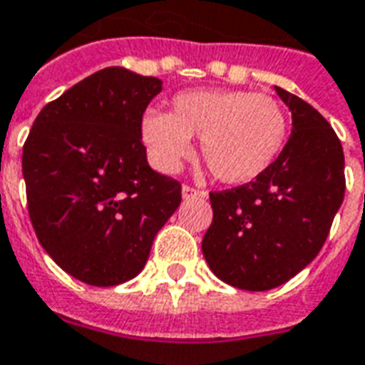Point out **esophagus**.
<instances>
[{"instance_id": "esophagus-1", "label": "esophagus", "mask_w": 365, "mask_h": 365, "mask_svg": "<svg viewBox=\"0 0 365 365\" xmlns=\"http://www.w3.org/2000/svg\"><path fill=\"white\" fill-rule=\"evenodd\" d=\"M182 197L187 201V199H193V197H205V193H203V191L195 190V187H191V185H183Z\"/></svg>"}]
</instances>
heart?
<instances>
[{"label": "heart", "instance_id": "heart-1", "mask_svg": "<svg viewBox=\"0 0 365 365\" xmlns=\"http://www.w3.org/2000/svg\"><path fill=\"white\" fill-rule=\"evenodd\" d=\"M140 136L164 172H175L191 154V136H201V156L215 178L238 185L254 182L279 156L287 115L275 99L254 91H183L172 113H144Z\"/></svg>", "mask_w": 365, "mask_h": 365}]
</instances>
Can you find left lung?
Returning <instances> with one entry per match:
<instances>
[{"instance_id": "1", "label": "left lung", "mask_w": 365, "mask_h": 365, "mask_svg": "<svg viewBox=\"0 0 365 365\" xmlns=\"http://www.w3.org/2000/svg\"><path fill=\"white\" fill-rule=\"evenodd\" d=\"M291 111V135L254 182L211 193L213 222L201 250L221 282L268 291L321 252L344 199V152L314 107L274 86Z\"/></svg>"}]
</instances>
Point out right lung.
<instances>
[{"mask_svg":"<svg viewBox=\"0 0 365 365\" xmlns=\"http://www.w3.org/2000/svg\"><path fill=\"white\" fill-rule=\"evenodd\" d=\"M162 80L103 68L44 105L23 146L29 217L76 279L111 287L140 274L182 185L148 166L140 136Z\"/></svg>","mask_w":365,"mask_h":365,"instance_id":"1","label":"right lung"}]
</instances>
